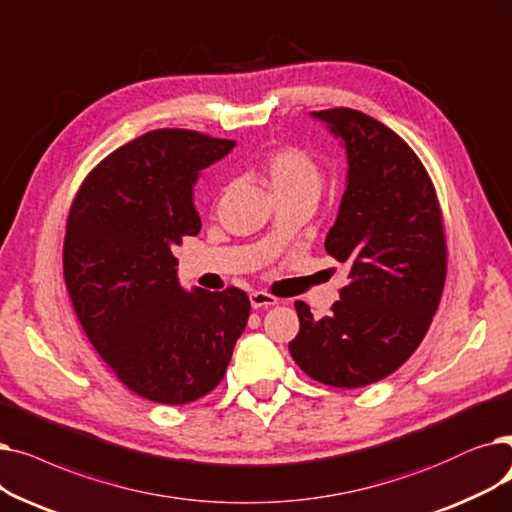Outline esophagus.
Returning a JSON list of instances; mask_svg holds the SVG:
<instances>
[{
	"mask_svg": "<svg viewBox=\"0 0 512 512\" xmlns=\"http://www.w3.org/2000/svg\"><path fill=\"white\" fill-rule=\"evenodd\" d=\"M250 302H252V308H271L275 306L279 300L271 294H266V291H252L250 294Z\"/></svg>",
	"mask_w": 512,
	"mask_h": 512,
	"instance_id": "esophagus-1",
	"label": "esophagus"
}]
</instances>
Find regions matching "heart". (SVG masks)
Returning <instances> with one entry per match:
<instances>
[{
	"label": "heart",
	"mask_w": 512,
	"mask_h": 512,
	"mask_svg": "<svg viewBox=\"0 0 512 512\" xmlns=\"http://www.w3.org/2000/svg\"><path fill=\"white\" fill-rule=\"evenodd\" d=\"M258 170L277 200H316L323 185V170L319 162L298 145H281V148L269 152L260 160Z\"/></svg>",
	"instance_id": "heart-1"
}]
</instances>
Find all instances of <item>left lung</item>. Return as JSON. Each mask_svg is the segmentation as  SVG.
Returning a JSON list of instances; mask_svg holds the SVG:
<instances>
[{
  "mask_svg": "<svg viewBox=\"0 0 512 512\" xmlns=\"http://www.w3.org/2000/svg\"><path fill=\"white\" fill-rule=\"evenodd\" d=\"M314 116L346 145L348 185L325 250L350 273L323 319L296 302L289 354L314 381L356 389L392 375L423 342L446 283V233L431 177L398 133L352 108Z\"/></svg>",
  "mask_w": 512,
  "mask_h": 512,
  "instance_id": "left-lung-1",
  "label": "left lung"
}]
</instances>
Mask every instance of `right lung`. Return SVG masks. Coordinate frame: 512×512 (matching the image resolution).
Returning <instances> with one entry per match:
<instances>
[{"instance_id": "obj_1", "label": "right lung", "mask_w": 512, "mask_h": 512, "mask_svg": "<svg viewBox=\"0 0 512 512\" xmlns=\"http://www.w3.org/2000/svg\"><path fill=\"white\" fill-rule=\"evenodd\" d=\"M233 145L150 131L97 164L70 206L62 262L72 308L118 381L145 400L181 406L210 394L246 329V291H185L173 256L202 227L198 173Z\"/></svg>"}]
</instances>
